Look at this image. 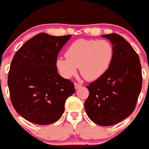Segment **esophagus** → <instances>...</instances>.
Wrapping results in <instances>:
<instances>
[{"label":"esophagus","instance_id":"esophagus-1","mask_svg":"<svg viewBox=\"0 0 149 149\" xmlns=\"http://www.w3.org/2000/svg\"><path fill=\"white\" fill-rule=\"evenodd\" d=\"M81 86H82V85H81L80 83H77V82H75V83H74V87H75V89L79 88V87H80Z\"/></svg>","mask_w":149,"mask_h":149}]
</instances>
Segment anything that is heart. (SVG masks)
<instances>
[{
	"label": "heart",
	"instance_id": "1",
	"mask_svg": "<svg viewBox=\"0 0 149 149\" xmlns=\"http://www.w3.org/2000/svg\"><path fill=\"white\" fill-rule=\"evenodd\" d=\"M66 57L56 59V67L62 76L70 78L79 67L82 76L95 80L105 74L113 57V47L107 40L79 39L67 48Z\"/></svg>",
	"mask_w": 149,
	"mask_h": 149
}]
</instances>
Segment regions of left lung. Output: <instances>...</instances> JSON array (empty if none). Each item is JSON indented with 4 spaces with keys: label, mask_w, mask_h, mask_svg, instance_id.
Here are the masks:
<instances>
[{
    "label": "left lung",
    "mask_w": 149,
    "mask_h": 149,
    "mask_svg": "<svg viewBox=\"0 0 149 149\" xmlns=\"http://www.w3.org/2000/svg\"><path fill=\"white\" fill-rule=\"evenodd\" d=\"M111 41L113 57L105 74L87 86L88 117L102 126L116 125L136 108L142 87L140 59L131 44L118 33L102 35Z\"/></svg>",
    "instance_id": "1"
}]
</instances>
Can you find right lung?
I'll use <instances>...</instances> for the list:
<instances>
[{
	"instance_id": "1",
	"label": "right lung",
	"mask_w": 149,
	"mask_h": 149,
	"mask_svg": "<svg viewBox=\"0 0 149 149\" xmlns=\"http://www.w3.org/2000/svg\"><path fill=\"white\" fill-rule=\"evenodd\" d=\"M71 35L41 33L15 54L8 75L10 101L27 120L48 125L60 118L66 100L74 93V83L58 74V54Z\"/></svg>"
}]
</instances>
